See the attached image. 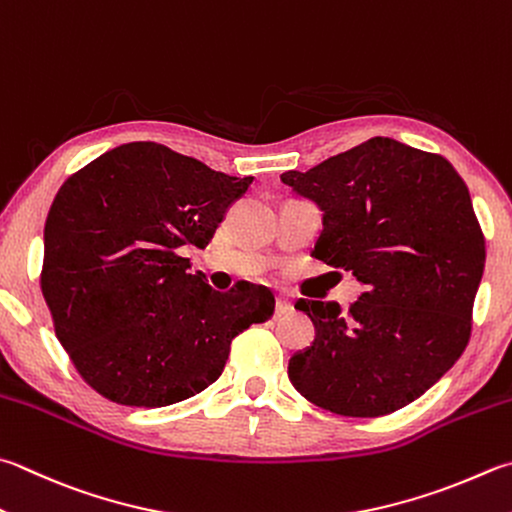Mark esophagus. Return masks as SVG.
<instances>
[{"mask_svg": "<svg viewBox=\"0 0 512 512\" xmlns=\"http://www.w3.org/2000/svg\"><path fill=\"white\" fill-rule=\"evenodd\" d=\"M294 312V303L292 298H289L287 294H278L276 296V316H287Z\"/></svg>", "mask_w": 512, "mask_h": 512, "instance_id": "34e87169", "label": "esophagus"}]
</instances>
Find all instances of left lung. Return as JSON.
Instances as JSON below:
<instances>
[{
  "label": "left lung",
  "mask_w": 512,
  "mask_h": 512,
  "mask_svg": "<svg viewBox=\"0 0 512 512\" xmlns=\"http://www.w3.org/2000/svg\"><path fill=\"white\" fill-rule=\"evenodd\" d=\"M281 180L323 211L312 256L365 287L347 312L334 301L294 305L316 334L289 359V381L343 417L408 406L470 339L486 243L466 182L437 153L381 136Z\"/></svg>",
  "instance_id": "left-lung-1"
}]
</instances>
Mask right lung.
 Masks as SVG:
<instances>
[{
	"label": "right lung",
	"instance_id": "add662e5",
	"mask_svg": "<svg viewBox=\"0 0 512 512\" xmlns=\"http://www.w3.org/2000/svg\"><path fill=\"white\" fill-rule=\"evenodd\" d=\"M252 176L211 171L156 142L120 144L64 182L44 227L42 294L82 379L122 406L194 397L274 294L216 292L182 249H205Z\"/></svg>",
	"mask_w": 512,
	"mask_h": 512
}]
</instances>
